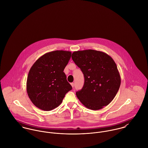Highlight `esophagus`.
<instances>
[{
	"label": "esophagus",
	"instance_id": "obj_1",
	"mask_svg": "<svg viewBox=\"0 0 148 148\" xmlns=\"http://www.w3.org/2000/svg\"><path fill=\"white\" fill-rule=\"evenodd\" d=\"M71 84V85H72V88H73V87H74V83H72Z\"/></svg>",
	"mask_w": 148,
	"mask_h": 148
}]
</instances>
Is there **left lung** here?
I'll list each match as a JSON object with an SVG mask.
<instances>
[{"label": "left lung", "mask_w": 148, "mask_h": 148, "mask_svg": "<svg viewBox=\"0 0 148 148\" xmlns=\"http://www.w3.org/2000/svg\"><path fill=\"white\" fill-rule=\"evenodd\" d=\"M72 59L84 77L83 88L76 93L78 99L91 110L108 106L121 84L120 75L113 59L103 52L93 49L75 51Z\"/></svg>", "instance_id": "obj_1"}]
</instances>
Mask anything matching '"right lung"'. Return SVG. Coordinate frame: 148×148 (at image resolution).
Wrapping results in <instances>:
<instances>
[{"label": "right lung", "instance_id": "obj_1", "mask_svg": "<svg viewBox=\"0 0 148 148\" xmlns=\"http://www.w3.org/2000/svg\"><path fill=\"white\" fill-rule=\"evenodd\" d=\"M71 54L70 51L62 50L49 52L31 66L27 80V92L38 108L45 111L56 108L72 89L63 72Z\"/></svg>", "mask_w": 148, "mask_h": 148}]
</instances>
